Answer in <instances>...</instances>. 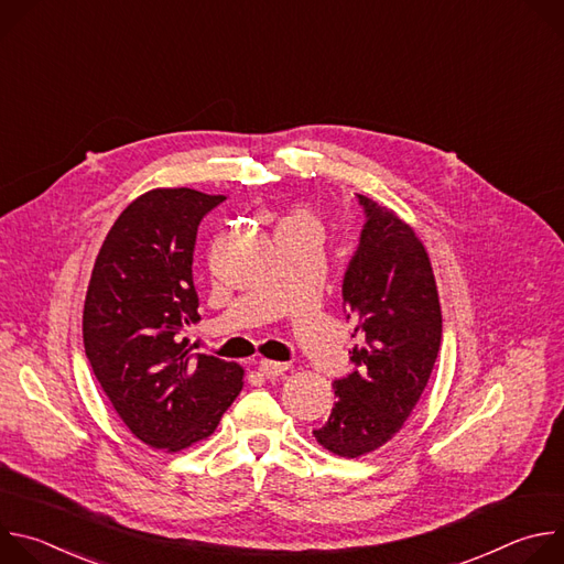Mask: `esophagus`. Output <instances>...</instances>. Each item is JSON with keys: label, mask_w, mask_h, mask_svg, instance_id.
Here are the masks:
<instances>
[{"label": "esophagus", "mask_w": 564, "mask_h": 564, "mask_svg": "<svg viewBox=\"0 0 564 564\" xmlns=\"http://www.w3.org/2000/svg\"><path fill=\"white\" fill-rule=\"evenodd\" d=\"M285 370H288V364H283V361H270V359L259 361V372H261L265 379L281 377Z\"/></svg>", "instance_id": "1"}]
</instances>
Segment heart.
Here are the masks:
<instances>
[{
    "label": "heart",
    "instance_id": "obj_1",
    "mask_svg": "<svg viewBox=\"0 0 564 564\" xmlns=\"http://www.w3.org/2000/svg\"><path fill=\"white\" fill-rule=\"evenodd\" d=\"M279 231H310V234H321V218L305 205L294 207L279 225Z\"/></svg>",
    "mask_w": 564,
    "mask_h": 564
}]
</instances>
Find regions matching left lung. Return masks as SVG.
Listing matches in <instances>:
<instances>
[{"label":"left lung","mask_w":564,"mask_h":564,"mask_svg":"<svg viewBox=\"0 0 564 564\" xmlns=\"http://www.w3.org/2000/svg\"><path fill=\"white\" fill-rule=\"evenodd\" d=\"M359 196L366 223L344 276V305L359 341L355 370L337 379L335 409L312 431L341 457L377 451L401 431L431 379L442 310L429 252L415 229L392 209Z\"/></svg>","instance_id":"left-lung-1"}]
</instances>
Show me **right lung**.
<instances>
[{"label":"right lung","mask_w":564,"mask_h":564,"mask_svg":"<svg viewBox=\"0 0 564 564\" xmlns=\"http://www.w3.org/2000/svg\"><path fill=\"white\" fill-rule=\"evenodd\" d=\"M225 196L189 187L138 196L109 229L87 290L85 352L111 406L151 448L183 451L209 437L243 388L234 361L187 348L198 294L196 231Z\"/></svg>","instance_id":"right-lung-1"}]
</instances>
